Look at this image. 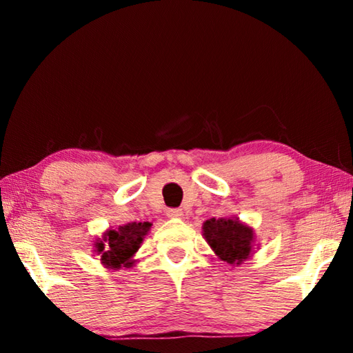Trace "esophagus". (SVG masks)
Returning a JSON list of instances; mask_svg holds the SVG:
<instances>
[{"label":"esophagus","instance_id":"1","mask_svg":"<svg viewBox=\"0 0 353 353\" xmlns=\"http://www.w3.org/2000/svg\"><path fill=\"white\" fill-rule=\"evenodd\" d=\"M166 216L172 218V219H177V218H182L183 216V212L181 208H170V210H166Z\"/></svg>","mask_w":353,"mask_h":353}]
</instances>
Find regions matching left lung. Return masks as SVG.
<instances>
[{
	"label": "left lung",
	"mask_w": 353,
	"mask_h": 353,
	"mask_svg": "<svg viewBox=\"0 0 353 353\" xmlns=\"http://www.w3.org/2000/svg\"><path fill=\"white\" fill-rule=\"evenodd\" d=\"M202 235L214 254L232 266H240L252 254L254 230L238 218L207 219Z\"/></svg>",
	"instance_id": "obj_1"
}]
</instances>
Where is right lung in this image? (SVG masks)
<instances>
[{
  "label": "right lung",
  "mask_w": 353,
  "mask_h": 353,
  "mask_svg": "<svg viewBox=\"0 0 353 353\" xmlns=\"http://www.w3.org/2000/svg\"><path fill=\"white\" fill-rule=\"evenodd\" d=\"M151 223H129L119 225L117 230L109 229L103 238L94 241V248L101 263L110 270L130 268L134 265V255L140 249L143 238L151 229Z\"/></svg>",
  "instance_id": "add662e5"
}]
</instances>
